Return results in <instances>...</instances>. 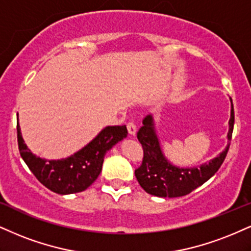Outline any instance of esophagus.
<instances>
[{
	"label": "esophagus",
	"mask_w": 251,
	"mask_h": 251,
	"mask_svg": "<svg viewBox=\"0 0 251 251\" xmlns=\"http://www.w3.org/2000/svg\"><path fill=\"white\" fill-rule=\"evenodd\" d=\"M127 131L129 135H135V133H137V126H135L134 123L129 122L127 124Z\"/></svg>",
	"instance_id": "34e87169"
}]
</instances>
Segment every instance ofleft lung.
<instances>
[{
  "label": "left lung",
  "instance_id": "8db88e82",
  "mask_svg": "<svg viewBox=\"0 0 251 251\" xmlns=\"http://www.w3.org/2000/svg\"><path fill=\"white\" fill-rule=\"evenodd\" d=\"M234 106L231 101L227 134L228 144L216 158L195 167H177L172 164L162 152L155 132L154 118L152 114L145 117L143 126L137 133L138 140L144 150L143 164L134 173L139 185L146 193L159 198H179L203 185L219 171L225 161L234 129Z\"/></svg>",
  "mask_w": 251,
  "mask_h": 251
}]
</instances>
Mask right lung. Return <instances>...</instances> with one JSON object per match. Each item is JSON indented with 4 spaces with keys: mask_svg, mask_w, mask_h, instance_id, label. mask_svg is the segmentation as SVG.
I'll return each instance as SVG.
<instances>
[{
    "mask_svg": "<svg viewBox=\"0 0 251 251\" xmlns=\"http://www.w3.org/2000/svg\"><path fill=\"white\" fill-rule=\"evenodd\" d=\"M126 137V125L106 126L93 140L72 155L65 159L47 160L35 155L24 144L17 123V141L24 162L42 185L60 195L74 194L89 188L100 174L107 151Z\"/></svg>",
    "mask_w": 251,
    "mask_h": 251,
    "instance_id": "obj_1",
    "label": "right lung"
}]
</instances>
